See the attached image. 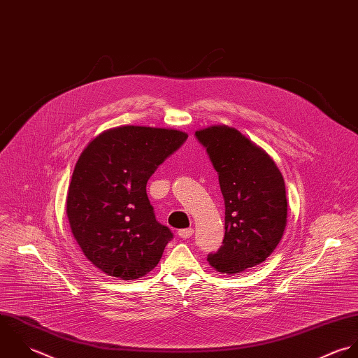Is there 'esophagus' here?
<instances>
[{
  "label": "esophagus",
  "instance_id": "1",
  "mask_svg": "<svg viewBox=\"0 0 358 358\" xmlns=\"http://www.w3.org/2000/svg\"><path fill=\"white\" fill-rule=\"evenodd\" d=\"M193 229L192 228H186V229H179L178 231V235L182 238H189L193 236Z\"/></svg>",
  "mask_w": 358,
  "mask_h": 358
}]
</instances>
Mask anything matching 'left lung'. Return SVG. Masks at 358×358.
Masks as SVG:
<instances>
[{
  "label": "left lung",
  "instance_id": "obj_1",
  "mask_svg": "<svg viewBox=\"0 0 358 358\" xmlns=\"http://www.w3.org/2000/svg\"><path fill=\"white\" fill-rule=\"evenodd\" d=\"M196 137L218 172L225 200V238L207 259L218 272L240 273L264 262L283 236L285 180L273 159L235 127L215 124Z\"/></svg>",
  "mask_w": 358,
  "mask_h": 358
}]
</instances>
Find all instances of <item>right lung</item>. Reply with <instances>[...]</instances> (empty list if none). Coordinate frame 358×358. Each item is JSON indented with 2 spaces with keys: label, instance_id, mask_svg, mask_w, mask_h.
<instances>
[{
  "label": "right lung",
  "instance_id": "add662e5",
  "mask_svg": "<svg viewBox=\"0 0 358 358\" xmlns=\"http://www.w3.org/2000/svg\"><path fill=\"white\" fill-rule=\"evenodd\" d=\"M187 138L175 129L126 124L104 130L82 151L66 215L86 258L108 276L133 280L159 262L173 238L157 222L145 186Z\"/></svg>",
  "mask_w": 358,
  "mask_h": 358
}]
</instances>
